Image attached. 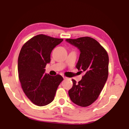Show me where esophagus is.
Returning a JSON list of instances; mask_svg holds the SVG:
<instances>
[{
    "instance_id": "obj_1",
    "label": "esophagus",
    "mask_w": 129,
    "mask_h": 129,
    "mask_svg": "<svg viewBox=\"0 0 129 129\" xmlns=\"http://www.w3.org/2000/svg\"><path fill=\"white\" fill-rule=\"evenodd\" d=\"M62 77H63V78H64V79H68V78L66 77H65V76H64V75H63Z\"/></svg>"
}]
</instances>
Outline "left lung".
<instances>
[{"label": "left lung", "mask_w": 129, "mask_h": 129, "mask_svg": "<svg viewBox=\"0 0 129 129\" xmlns=\"http://www.w3.org/2000/svg\"><path fill=\"white\" fill-rule=\"evenodd\" d=\"M66 41L80 50L76 68L85 72L78 83L72 79L73 85L69 90V96L76 105L88 106L98 99L108 79V52L96 40L89 37L68 39Z\"/></svg>", "instance_id": "left-lung-1"}]
</instances>
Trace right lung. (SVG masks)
Returning a JSON list of instances; mask_svg holds the SVG:
<instances>
[{"label": "right lung", "instance_id": "obj_1", "mask_svg": "<svg viewBox=\"0 0 129 129\" xmlns=\"http://www.w3.org/2000/svg\"><path fill=\"white\" fill-rule=\"evenodd\" d=\"M44 34L32 37L23 45L18 58L19 78L23 92L34 104L43 106L54 100L63 78L45 73L47 64L54 47L62 42Z\"/></svg>", "mask_w": 129, "mask_h": 129}]
</instances>
